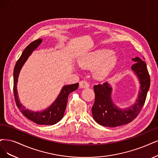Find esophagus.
Wrapping results in <instances>:
<instances>
[{
	"label": "esophagus",
	"mask_w": 158,
	"mask_h": 158,
	"mask_svg": "<svg viewBox=\"0 0 158 158\" xmlns=\"http://www.w3.org/2000/svg\"><path fill=\"white\" fill-rule=\"evenodd\" d=\"M79 86L81 88H88L89 83L86 81H81L79 82Z\"/></svg>",
	"instance_id": "34e87169"
}]
</instances>
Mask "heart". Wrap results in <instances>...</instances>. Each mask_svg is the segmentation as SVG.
<instances>
[{"label": "heart", "instance_id": "obj_1", "mask_svg": "<svg viewBox=\"0 0 158 158\" xmlns=\"http://www.w3.org/2000/svg\"><path fill=\"white\" fill-rule=\"evenodd\" d=\"M117 58L112 50L102 49L91 52L82 58L80 65L88 68L97 66L94 69V74L98 77H103L114 67Z\"/></svg>", "mask_w": 158, "mask_h": 158}]
</instances>
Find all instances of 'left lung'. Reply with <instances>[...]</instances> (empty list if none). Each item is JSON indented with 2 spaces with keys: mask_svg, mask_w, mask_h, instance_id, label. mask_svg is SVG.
<instances>
[{
  "mask_svg": "<svg viewBox=\"0 0 158 158\" xmlns=\"http://www.w3.org/2000/svg\"><path fill=\"white\" fill-rule=\"evenodd\" d=\"M133 60L136 62L131 66V69L138 76L141 83V91L137 102L129 109H118L112 102L111 88L107 82L94 85L95 101L92 113L99 124L110 127L126 124L135 119L142 110L150 85V75L144 61L139 57L133 58Z\"/></svg>",
  "mask_w": 158,
  "mask_h": 158,
  "instance_id": "1",
  "label": "left lung"
}]
</instances>
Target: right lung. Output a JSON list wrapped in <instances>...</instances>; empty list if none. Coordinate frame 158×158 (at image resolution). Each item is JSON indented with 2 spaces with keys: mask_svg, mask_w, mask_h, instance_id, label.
<instances>
[{
  "mask_svg": "<svg viewBox=\"0 0 158 158\" xmlns=\"http://www.w3.org/2000/svg\"><path fill=\"white\" fill-rule=\"evenodd\" d=\"M42 39H38L29 44L23 51L20 58L16 62L14 70V94L16 106L19 109L20 112L28 119L40 125H53L60 121L63 117L66 107L68 96L72 92L77 89L79 87L78 83L64 86L55 102L48 109H45L42 112L34 113L26 109L22 106L21 103H20L17 92V79H18V75L23 64L25 62L31 52L42 43Z\"/></svg>",
  "mask_w": 158,
  "mask_h": 158,
  "instance_id": "right-lung-1",
  "label": "right lung"
}]
</instances>
